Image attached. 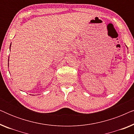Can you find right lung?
I'll list each match as a JSON object with an SVG mask.
<instances>
[{
	"instance_id": "obj_1",
	"label": "right lung",
	"mask_w": 134,
	"mask_h": 134,
	"mask_svg": "<svg viewBox=\"0 0 134 134\" xmlns=\"http://www.w3.org/2000/svg\"><path fill=\"white\" fill-rule=\"evenodd\" d=\"M11 45H12V43H11V44H10V47H11ZM8 62H9V58H8ZM9 65V64H8Z\"/></svg>"
}]
</instances>
